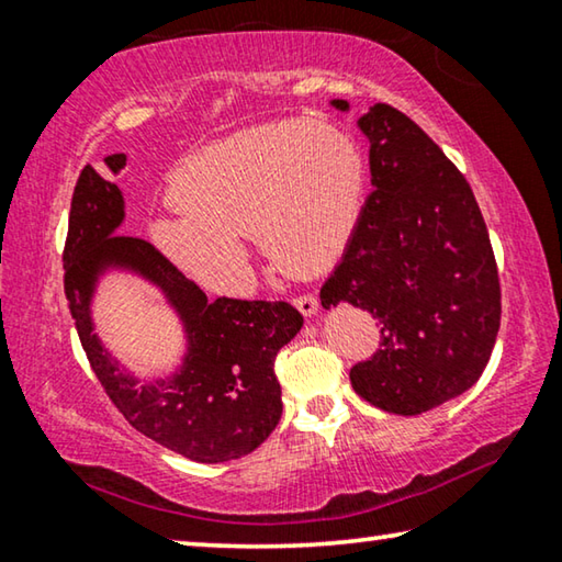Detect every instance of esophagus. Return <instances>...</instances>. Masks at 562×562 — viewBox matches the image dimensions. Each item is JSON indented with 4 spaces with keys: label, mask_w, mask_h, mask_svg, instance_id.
<instances>
[{
    "label": "esophagus",
    "mask_w": 562,
    "mask_h": 562,
    "mask_svg": "<svg viewBox=\"0 0 562 562\" xmlns=\"http://www.w3.org/2000/svg\"><path fill=\"white\" fill-rule=\"evenodd\" d=\"M295 307H297L300 313L305 315V317H313V315L317 313L319 302H317L315 295H300V297H295Z\"/></svg>",
    "instance_id": "obj_1"
}]
</instances>
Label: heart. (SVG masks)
I'll use <instances>...</instances> for the list:
<instances>
[{"mask_svg":"<svg viewBox=\"0 0 562 562\" xmlns=\"http://www.w3.org/2000/svg\"><path fill=\"white\" fill-rule=\"evenodd\" d=\"M364 159L345 132L280 120L245 130L184 159L169 177L177 217L153 239L202 288L239 295L252 270L243 237L257 235L290 278H313L342 252L358 222Z\"/></svg>","mask_w":562,"mask_h":562,"instance_id":"1","label":"heart"}]
</instances>
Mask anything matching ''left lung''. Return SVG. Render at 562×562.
I'll return each mask as SVG.
<instances>
[{
  "label": "left lung",
  "instance_id": "obj_1",
  "mask_svg": "<svg viewBox=\"0 0 562 562\" xmlns=\"http://www.w3.org/2000/svg\"><path fill=\"white\" fill-rule=\"evenodd\" d=\"M358 127L375 190L319 300L325 310L350 302L382 325L380 350L350 370L355 393L420 415L483 375L501 327L497 265L468 180L413 120L375 104Z\"/></svg>",
  "mask_w": 562,
  "mask_h": 562
}]
</instances>
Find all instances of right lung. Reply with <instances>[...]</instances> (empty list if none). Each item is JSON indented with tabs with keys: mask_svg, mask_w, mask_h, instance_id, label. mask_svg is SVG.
I'll return each mask as SVG.
<instances>
[{
	"mask_svg": "<svg viewBox=\"0 0 562 562\" xmlns=\"http://www.w3.org/2000/svg\"><path fill=\"white\" fill-rule=\"evenodd\" d=\"M124 165L122 153L104 157L112 175ZM122 222L120 187L87 165L69 210L65 295L94 375L135 430L177 456L207 465L249 456L280 423L274 358L300 333L302 315L288 302H210L153 245L120 235ZM112 269L155 283L181 317L186 358L172 376L142 383L101 345L91 300L101 274Z\"/></svg>",
	"mask_w": 562,
	"mask_h": 562,
	"instance_id": "right-lung-1",
	"label": "right lung"
}]
</instances>
